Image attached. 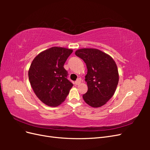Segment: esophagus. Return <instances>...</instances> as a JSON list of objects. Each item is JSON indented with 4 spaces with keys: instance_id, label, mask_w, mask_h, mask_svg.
Wrapping results in <instances>:
<instances>
[{
    "instance_id": "1",
    "label": "esophagus",
    "mask_w": 150,
    "mask_h": 150,
    "mask_svg": "<svg viewBox=\"0 0 150 150\" xmlns=\"http://www.w3.org/2000/svg\"><path fill=\"white\" fill-rule=\"evenodd\" d=\"M81 79L80 78L78 79H77V81H76L75 84H76V85H79L80 83H81Z\"/></svg>"
}]
</instances>
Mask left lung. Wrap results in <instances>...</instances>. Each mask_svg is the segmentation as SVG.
I'll return each mask as SVG.
<instances>
[{
	"label": "left lung",
	"mask_w": 150,
	"mask_h": 150,
	"mask_svg": "<svg viewBox=\"0 0 150 150\" xmlns=\"http://www.w3.org/2000/svg\"><path fill=\"white\" fill-rule=\"evenodd\" d=\"M75 54L84 61L88 69L85 81L88 89L83 95L84 101L93 108L104 105L114 95L118 84L119 74L115 61L97 49H80Z\"/></svg>",
	"instance_id": "left-lung-1"
}]
</instances>
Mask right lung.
Instances as JSON below:
<instances>
[{
	"label": "right lung",
	"mask_w": 150,
	"mask_h": 150,
	"mask_svg": "<svg viewBox=\"0 0 150 150\" xmlns=\"http://www.w3.org/2000/svg\"><path fill=\"white\" fill-rule=\"evenodd\" d=\"M72 50L52 47L39 53L32 62L29 79L34 93L43 103L57 106L65 100L73 86L67 79L64 64Z\"/></svg>",
	"instance_id": "right-lung-1"
}]
</instances>
